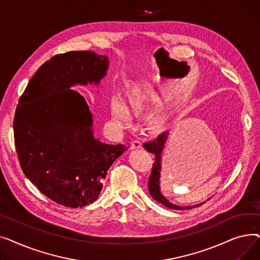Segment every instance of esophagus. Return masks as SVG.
I'll use <instances>...</instances> for the list:
<instances>
[{
	"label": "esophagus",
	"mask_w": 260,
	"mask_h": 260,
	"mask_svg": "<svg viewBox=\"0 0 260 260\" xmlns=\"http://www.w3.org/2000/svg\"><path fill=\"white\" fill-rule=\"evenodd\" d=\"M131 148H133V149L142 148V142L140 140H134V141H132Z\"/></svg>",
	"instance_id": "esophagus-1"
}]
</instances>
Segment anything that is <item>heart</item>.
Here are the masks:
<instances>
[{"label":"heart","mask_w":260,"mask_h":260,"mask_svg":"<svg viewBox=\"0 0 260 260\" xmlns=\"http://www.w3.org/2000/svg\"><path fill=\"white\" fill-rule=\"evenodd\" d=\"M152 97V92L149 88L141 89H134L129 94V100L132 106L136 109L141 108ZM113 114L116 120L120 122H127L129 119V114L126 106L124 105L119 98H114L113 100Z\"/></svg>","instance_id":"obj_1"}]
</instances>
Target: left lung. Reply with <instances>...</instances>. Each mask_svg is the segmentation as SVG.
I'll use <instances>...</instances> for the list:
<instances>
[{
    "instance_id": "left-lung-1",
    "label": "left lung",
    "mask_w": 260,
    "mask_h": 260,
    "mask_svg": "<svg viewBox=\"0 0 260 260\" xmlns=\"http://www.w3.org/2000/svg\"><path fill=\"white\" fill-rule=\"evenodd\" d=\"M168 136H169V133L165 132V133L160 134L156 139H154L152 141H148V142L144 143V145H143L147 152L155 155V162L153 165L152 173H151V176H149V180H148V192L156 201L162 203L163 206L169 208V209H172V210L193 209L194 207H179V206H176V204L171 203L160 192V171H161V157H162L161 153L163 151V148H165L166 142L168 140ZM202 203H204V202H202ZM202 203L196 204L195 207L196 208L200 207Z\"/></svg>"
}]
</instances>
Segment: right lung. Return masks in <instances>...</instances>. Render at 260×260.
<instances>
[{
    "label": "right lung",
    "instance_id": "add662e5",
    "mask_svg": "<svg viewBox=\"0 0 260 260\" xmlns=\"http://www.w3.org/2000/svg\"><path fill=\"white\" fill-rule=\"evenodd\" d=\"M108 59L89 50L60 53L40 66L21 95L13 136L20 166L41 193L67 208L98 198L108 169L126 147L93 137L92 115L77 84H99Z\"/></svg>",
    "mask_w": 260,
    "mask_h": 260
}]
</instances>
